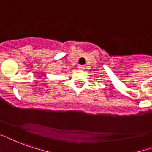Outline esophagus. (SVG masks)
<instances>
[{"label": "esophagus", "instance_id": "34e87169", "mask_svg": "<svg viewBox=\"0 0 152 152\" xmlns=\"http://www.w3.org/2000/svg\"><path fill=\"white\" fill-rule=\"evenodd\" d=\"M78 69H85V67L83 66H78Z\"/></svg>", "mask_w": 152, "mask_h": 152}]
</instances>
